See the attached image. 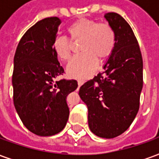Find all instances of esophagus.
<instances>
[{
	"instance_id": "obj_1",
	"label": "esophagus",
	"mask_w": 159,
	"mask_h": 159,
	"mask_svg": "<svg viewBox=\"0 0 159 159\" xmlns=\"http://www.w3.org/2000/svg\"><path fill=\"white\" fill-rule=\"evenodd\" d=\"M77 83H78V85H79V86H82L83 83H85V81H84V80L79 79V80H78V81H77Z\"/></svg>"
}]
</instances>
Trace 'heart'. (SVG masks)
Listing matches in <instances>:
<instances>
[{"instance_id": "obj_1", "label": "heart", "mask_w": 159, "mask_h": 159, "mask_svg": "<svg viewBox=\"0 0 159 159\" xmlns=\"http://www.w3.org/2000/svg\"><path fill=\"white\" fill-rule=\"evenodd\" d=\"M70 39L81 41L79 50L82 53L76 56L67 66V72L74 78L86 79L93 75L99 60L110 57L116 45V34L107 23L82 18L68 27ZM55 54L63 61H68L71 56V42L66 36H57L52 42Z\"/></svg>"}]
</instances>
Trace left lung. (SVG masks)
Instances as JSON below:
<instances>
[{
  "instance_id": "obj_1",
  "label": "left lung",
  "mask_w": 159,
  "mask_h": 159,
  "mask_svg": "<svg viewBox=\"0 0 159 159\" xmlns=\"http://www.w3.org/2000/svg\"><path fill=\"white\" fill-rule=\"evenodd\" d=\"M116 34L113 52L104 71L81 86L80 98L89 111V126L95 135L111 139L126 131L140 107L143 60L130 25L116 12L105 14Z\"/></svg>"
}]
</instances>
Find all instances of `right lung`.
Returning <instances> with one entry per match:
<instances>
[{"label":"right lung","mask_w":159,"mask_h":159,"mask_svg":"<svg viewBox=\"0 0 159 159\" xmlns=\"http://www.w3.org/2000/svg\"><path fill=\"white\" fill-rule=\"evenodd\" d=\"M61 20L42 19L22 36L13 59V103L24 125L35 134L51 136L69 118L66 97L77 88L76 80L54 81L64 73L52 49Z\"/></svg>","instance_id":"add662e5"}]
</instances>
